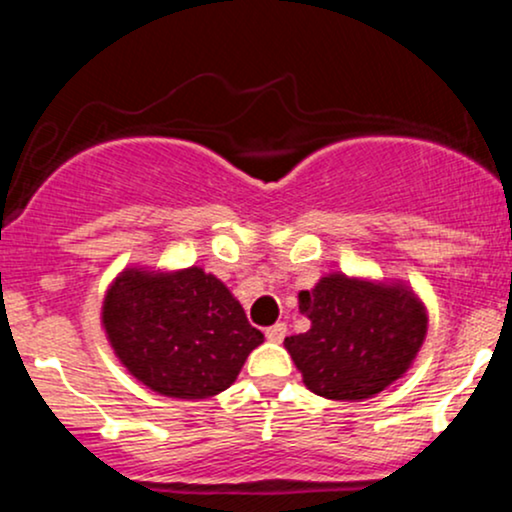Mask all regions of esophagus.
Returning a JSON list of instances; mask_svg holds the SVG:
<instances>
[{
	"instance_id": "1",
	"label": "esophagus",
	"mask_w": 512,
	"mask_h": 512,
	"mask_svg": "<svg viewBox=\"0 0 512 512\" xmlns=\"http://www.w3.org/2000/svg\"><path fill=\"white\" fill-rule=\"evenodd\" d=\"M286 334H289V330H286V325L284 322H276V325H272V327H267V330H264V337L269 339V342H284V337Z\"/></svg>"
}]
</instances>
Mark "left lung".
I'll return each mask as SVG.
<instances>
[{
  "mask_svg": "<svg viewBox=\"0 0 512 512\" xmlns=\"http://www.w3.org/2000/svg\"><path fill=\"white\" fill-rule=\"evenodd\" d=\"M310 330L284 346L303 383L327 399H368L407 373L426 337L424 305L404 286L373 284L344 274L322 276L298 293Z\"/></svg>",
  "mask_w": 512,
  "mask_h": 512,
  "instance_id": "8db88e82",
  "label": "left lung"
}]
</instances>
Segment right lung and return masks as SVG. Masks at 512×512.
<instances>
[{
    "instance_id": "add662e5",
    "label": "right lung",
    "mask_w": 512,
    "mask_h": 512,
    "mask_svg": "<svg viewBox=\"0 0 512 512\" xmlns=\"http://www.w3.org/2000/svg\"><path fill=\"white\" fill-rule=\"evenodd\" d=\"M103 327L134 378L178 399L219 395L264 342L231 291L199 267L125 269L105 296Z\"/></svg>"
}]
</instances>
